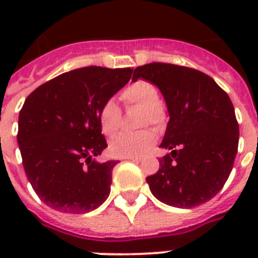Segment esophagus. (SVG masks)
Returning <instances> with one entry per match:
<instances>
[{
    "label": "esophagus",
    "mask_w": 258,
    "mask_h": 258,
    "mask_svg": "<svg viewBox=\"0 0 258 258\" xmlns=\"http://www.w3.org/2000/svg\"><path fill=\"white\" fill-rule=\"evenodd\" d=\"M123 159H125V161H131V162H141L142 161L141 157H124Z\"/></svg>",
    "instance_id": "obj_1"
}]
</instances>
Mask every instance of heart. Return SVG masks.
Here are the masks:
<instances>
[{"instance_id": "b5f03b06", "label": "heart", "mask_w": 258, "mask_h": 258, "mask_svg": "<svg viewBox=\"0 0 258 258\" xmlns=\"http://www.w3.org/2000/svg\"><path fill=\"white\" fill-rule=\"evenodd\" d=\"M121 99L127 104L143 108V123L162 124L165 120V111L159 105L158 89L149 82L138 80L121 92ZM101 131L112 135L120 124V109L112 100L105 101L99 112ZM155 142V134L151 130H142L138 133H120L112 138L109 151L113 157H135L149 150Z\"/></svg>"}]
</instances>
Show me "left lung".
Here are the masks:
<instances>
[{
    "label": "left lung",
    "mask_w": 258,
    "mask_h": 258,
    "mask_svg": "<svg viewBox=\"0 0 258 258\" xmlns=\"http://www.w3.org/2000/svg\"><path fill=\"white\" fill-rule=\"evenodd\" d=\"M138 79L159 88L170 116L161 143L170 154L146 178L153 196L179 209L208 202L224 187L238 149L230 97L210 76L187 67L150 62L134 71Z\"/></svg>",
    "instance_id": "left-lung-1"
}]
</instances>
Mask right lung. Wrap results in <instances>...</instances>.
Wrapping results in <instances>:
<instances>
[{
    "label": "right lung",
    "mask_w": 258,
    "mask_h": 258,
    "mask_svg": "<svg viewBox=\"0 0 258 258\" xmlns=\"http://www.w3.org/2000/svg\"><path fill=\"white\" fill-rule=\"evenodd\" d=\"M131 75V68L84 67L44 83L25 99L18 147L26 176L46 206L83 214L108 198L117 162L95 159L107 147L99 112Z\"/></svg>",
    "instance_id": "add662e5"
}]
</instances>
